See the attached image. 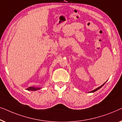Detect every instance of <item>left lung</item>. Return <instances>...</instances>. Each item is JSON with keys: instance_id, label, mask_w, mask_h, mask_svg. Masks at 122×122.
Returning a JSON list of instances; mask_svg holds the SVG:
<instances>
[{"instance_id": "8db88e82", "label": "left lung", "mask_w": 122, "mask_h": 122, "mask_svg": "<svg viewBox=\"0 0 122 122\" xmlns=\"http://www.w3.org/2000/svg\"><path fill=\"white\" fill-rule=\"evenodd\" d=\"M106 82H105V83H103V85H102V86H100V87H98V88H96V89H95V90H93V91H91L90 92H96V91H97V90H99V89H100V88H101V87H102L103 86V85H104V84H105V83H106Z\"/></svg>"}]
</instances>
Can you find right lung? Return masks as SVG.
Listing matches in <instances>:
<instances>
[{"label": "right lung", "instance_id": "right-lung-1", "mask_svg": "<svg viewBox=\"0 0 122 122\" xmlns=\"http://www.w3.org/2000/svg\"><path fill=\"white\" fill-rule=\"evenodd\" d=\"M40 88H40V87H29L28 88H27L26 90H28V91H37V90H40Z\"/></svg>", "mask_w": 122, "mask_h": 122}]
</instances>
